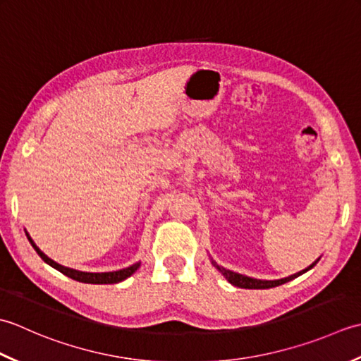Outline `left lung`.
I'll list each match as a JSON object with an SVG mask.
<instances>
[{
    "label": "left lung",
    "instance_id": "obj_1",
    "mask_svg": "<svg viewBox=\"0 0 361 361\" xmlns=\"http://www.w3.org/2000/svg\"><path fill=\"white\" fill-rule=\"evenodd\" d=\"M321 259V257H319ZM319 259L318 260H314L310 267H307L305 269H302V271H299V273H296V274H291V276H288V277H283V279H277V281H260V279H254V277H247V276H243V274H238V273H233V271H231V269H226V268H223V267H219V264L213 260V259H210L212 260V264L213 267H215L219 273H221L226 279H227V282L229 283H232V285H235V286H238V288H247V290H267V288H274V286H279V285H282V283H286V282H290V281H293V279H296V277H299V276H302L304 273H307L308 269H312L316 263L319 262Z\"/></svg>",
    "mask_w": 361,
    "mask_h": 361
}]
</instances>
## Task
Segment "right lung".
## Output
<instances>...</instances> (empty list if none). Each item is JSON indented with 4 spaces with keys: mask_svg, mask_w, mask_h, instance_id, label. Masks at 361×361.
<instances>
[{
    "mask_svg": "<svg viewBox=\"0 0 361 361\" xmlns=\"http://www.w3.org/2000/svg\"><path fill=\"white\" fill-rule=\"evenodd\" d=\"M26 237H27L29 243L32 245V247L35 249V252L42 257L43 262L48 263L49 267H53L54 269L61 271L62 274L73 279V281H78V282H82V283H94V285L118 283V282H123L124 279H128V277L134 274L135 271L140 268V264H142V262H137L134 264H130V267H128V268H123V269H118V271H110V273H85V271H78V269H73V268H67V267H63V264L54 262L53 259H49L47 254H43L40 251L39 246H37L34 240L29 237L27 232H26Z\"/></svg>",
    "mask_w": 361,
    "mask_h": 361,
    "instance_id": "add662e5",
    "label": "right lung"
}]
</instances>
